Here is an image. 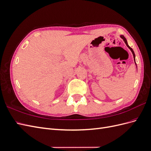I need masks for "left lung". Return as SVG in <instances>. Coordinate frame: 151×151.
Here are the masks:
<instances>
[{"label":"left lung","instance_id":"8db88e82","mask_svg":"<svg viewBox=\"0 0 151 151\" xmlns=\"http://www.w3.org/2000/svg\"><path fill=\"white\" fill-rule=\"evenodd\" d=\"M120 37L123 40V41H124L125 42V44H126V45L127 46L129 47L130 49V50L132 51V53H133V55H134V60H135V53H134V50H133V49H132L131 47H130L129 46V45H128V43H127V40H126V38L124 37V36H123V35H121L120 36Z\"/></svg>","mask_w":151,"mask_h":151}]
</instances>
